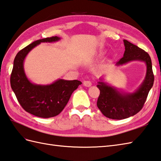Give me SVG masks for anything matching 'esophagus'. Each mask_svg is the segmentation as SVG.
Listing matches in <instances>:
<instances>
[{
  "instance_id": "34e87169",
  "label": "esophagus",
  "mask_w": 161,
  "mask_h": 161,
  "mask_svg": "<svg viewBox=\"0 0 161 161\" xmlns=\"http://www.w3.org/2000/svg\"><path fill=\"white\" fill-rule=\"evenodd\" d=\"M83 84H84V86H86V87H90V86H92L91 81H88V80L84 81Z\"/></svg>"
}]
</instances>
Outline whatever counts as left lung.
<instances>
[{"label": "left lung", "instance_id": "obj_1", "mask_svg": "<svg viewBox=\"0 0 161 161\" xmlns=\"http://www.w3.org/2000/svg\"><path fill=\"white\" fill-rule=\"evenodd\" d=\"M123 42L124 54L116 65L121 66L132 61L144 62L147 71L140 86L132 93L119 91L117 88L102 81L98 82L97 87L99 89L100 94L97 106L105 117L119 120L132 117L142 109L154 80L152 60L149 54L128 40H123Z\"/></svg>", "mask_w": 161, "mask_h": 161}]
</instances>
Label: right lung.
Listing matches in <instances>:
<instances>
[{"instance_id": "add662e5", "label": "right lung", "mask_w": 161, "mask_h": 161, "mask_svg": "<svg viewBox=\"0 0 161 161\" xmlns=\"http://www.w3.org/2000/svg\"><path fill=\"white\" fill-rule=\"evenodd\" d=\"M60 40L58 36L36 40L17 53L10 77L11 87L18 102L27 113L41 118L58 115L68 103L74 91L81 82L78 80L59 79L47 85L35 84L26 76L24 61L26 56L41 42H55Z\"/></svg>"}]
</instances>
